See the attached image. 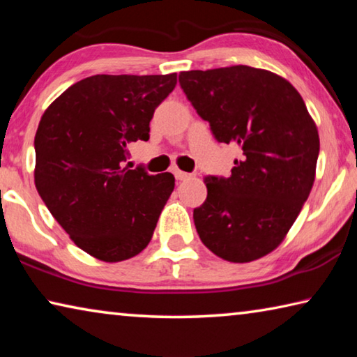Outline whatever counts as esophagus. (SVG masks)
Returning a JSON list of instances; mask_svg holds the SVG:
<instances>
[{
	"instance_id": "1",
	"label": "esophagus",
	"mask_w": 357,
	"mask_h": 357,
	"mask_svg": "<svg viewBox=\"0 0 357 357\" xmlns=\"http://www.w3.org/2000/svg\"><path fill=\"white\" fill-rule=\"evenodd\" d=\"M173 173H174V178H176L178 181H185V179L192 178L190 173H185V172H181V170H174Z\"/></svg>"
}]
</instances>
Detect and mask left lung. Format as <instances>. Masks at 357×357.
Wrapping results in <instances>:
<instances>
[{
    "instance_id": "8db88e82",
    "label": "left lung",
    "mask_w": 357,
    "mask_h": 357,
    "mask_svg": "<svg viewBox=\"0 0 357 357\" xmlns=\"http://www.w3.org/2000/svg\"><path fill=\"white\" fill-rule=\"evenodd\" d=\"M187 99L219 143L241 157L229 178H204L198 236L227 261L249 263L285 239L315 181L319 137L301 94L274 72L231 66L179 74Z\"/></svg>"
}]
</instances>
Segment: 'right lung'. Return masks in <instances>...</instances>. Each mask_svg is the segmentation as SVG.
Wrapping results in <instances>:
<instances>
[{"mask_svg":"<svg viewBox=\"0 0 357 357\" xmlns=\"http://www.w3.org/2000/svg\"><path fill=\"white\" fill-rule=\"evenodd\" d=\"M174 86L176 74L93 75L42 114L36 189L74 244L100 261L138 255L174 189L172 173L123 167L129 144L149 140L154 110Z\"/></svg>","mask_w":357,"mask_h":357,"instance_id":"1","label":"right lung"}]
</instances>
